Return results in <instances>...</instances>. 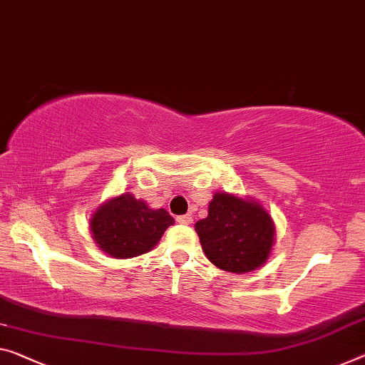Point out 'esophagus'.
I'll return each instance as SVG.
<instances>
[{"label": "esophagus", "instance_id": "obj_1", "mask_svg": "<svg viewBox=\"0 0 365 365\" xmlns=\"http://www.w3.org/2000/svg\"><path fill=\"white\" fill-rule=\"evenodd\" d=\"M176 220H178L179 223H182V225H189V223H192V217H190L189 214H186V215H179V217H176Z\"/></svg>", "mask_w": 365, "mask_h": 365}]
</instances>
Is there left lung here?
Returning a JSON list of instances; mask_svg holds the SVG:
<instances>
[{"instance_id":"obj_1","label":"left lung","mask_w":365,"mask_h":365,"mask_svg":"<svg viewBox=\"0 0 365 365\" xmlns=\"http://www.w3.org/2000/svg\"><path fill=\"white\" fill-rule=\"evenodd\" d=\"M210 262L228 272H250L267 259L274 243L271 215L259 204L218 192L209 215L195 223Z\"/></svg>"}]
</instances>
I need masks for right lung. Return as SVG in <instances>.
<instances>
[{
  "mask_svg": "<svg viewBox=\"0 0 365 365\" xmlns=\"http://www.w3.org/2000/svg\"><path fill=\"white\" fill-rule=\"evenodd\" d=\"M173 223L175 218L165 209L151 210L143 200L125 192L101 205L89 225L104 253L124 259L148 253Z\"/></svg>",
  "mask_w": 365,
  "mask_h": 365,
  "instance_id": "obj_1",
  "label": "right lung"
}]
</instances>
